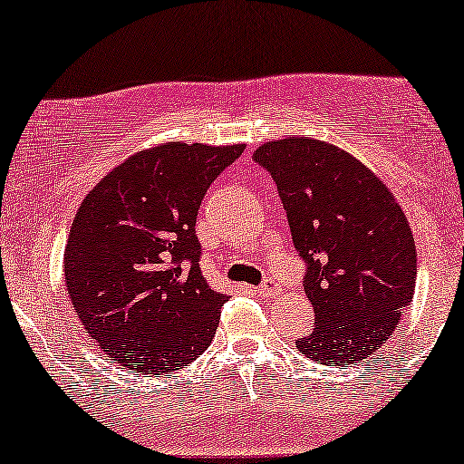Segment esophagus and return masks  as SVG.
<instances>
[{"mask_svg":"<svg viewBox=\"0 0 464 464\" xmlns=\"http://www.w3.org/2000/svg\"><path fill=\"white\" fill-rule=\"evenodd\" d=\"M276 289H278V285L275 281H266L264 285L256 287V294H259V295H275Z\"/></svg>","mask_w":464,"mask_h":464,"instance_id":"34e87169","label":"esophagus"}]
</instances>
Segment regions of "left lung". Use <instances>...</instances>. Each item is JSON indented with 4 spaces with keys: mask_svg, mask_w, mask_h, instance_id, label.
<instances>
[{
    "mask_svg": "<svg viewBox=\"0 0 464 464\" xmlns=\"http://www.w3.org/2000/svg\"><path fill=\"white\" fill-rule=\"evenodd\" d=\"M306 261L315 328L295 342L306 359L353 365L392 337L417 281L415 237L381 177L331 142L287 136L256 147Z\"/></svg>",
    "mask_w": 464,
    "mask_h": 464,
    "instance_id": "8db88e82",
    "label": "left lung"
}]
</instances>
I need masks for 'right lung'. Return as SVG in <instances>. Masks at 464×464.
Listing matches in <instances>:
<instances>
[{"mask_svg": "<svg viewBox=\"0 0 464 464\" xmlns=\"http://www.w3.org/2000/svg\"><path fill=\"white\" fill-rule=\"evenodd\" d=\"M244 144L164 142L138 150L94 186L64 248L71 304L122 370L160 378L198 359L228 295L198 270L197 216L211 181Z\"/></svg>", "mask_w": 464, "mask_h": 464, "instance_id": "add662e5", "label": "right lung"}]
</instances>
